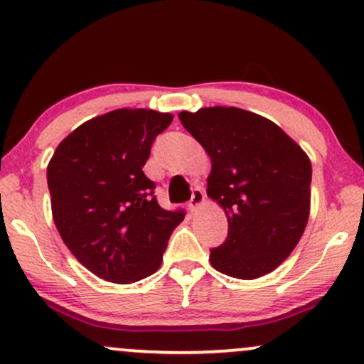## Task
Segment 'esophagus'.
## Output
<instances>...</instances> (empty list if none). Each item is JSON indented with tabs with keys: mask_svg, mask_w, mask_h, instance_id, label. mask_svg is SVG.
Returning <instances> with one entry per match:
<instances>
[{
	"mask_svg": "<svg viewBox=\"0 0 364 364\" xmlns=\"http://www.w3.org/2000/svg\"><path fill=\"white\" fill-rule=\"evenodd\" d=\"M204 204H205V193H204V191H202V188H199V187L193 188V191H192V199H191V202H188V207H191V210L192 212H197Z\"/></svg>",
	"mask_w": 364,
	"mask_h": 364,
	"instance_id": "34e87169",
	"label": "esophagus"
}]
</instances>
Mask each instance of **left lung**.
<instances>
[{
    "label": "left lung",
    "instance_id": "left-lung-1",
    "mask_svg": "<svg viewBox=\"0 0 364 364\" xmlns=\"http://www.w3.org/2000/svg\"><path fill=\"white\" fill-rule=\"evenodd\" d=\"M210 157L207 196L224 209L229 234L209 261L223 274L257 279L286 261L311 209V160L274 122L235 107L178 113Z\"/></svg>",
    "mask_w": 364,
    "mask_h": 364
}]
</instances>
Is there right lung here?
I'll list each match as a JSON object with an SVG mask.
<instances>
[{
  "mask_svg": "<svg viewBox=\"0 0 364 364\" xmlns=\"http://www.w3.org/2000/svg\"><path fill=\"white\" fill-rule=\"evenodd\" d=\"M172 113L119 108L65 136L46 167L56 229L80 264L117 284L154 274L183 212L164 210L141 167Z\"/></svg>",
  "mask_w": 364,
  "mask_h": 364,
  "instance_id": "obj_1",
  "label": "right lung"
}]
</instances>
